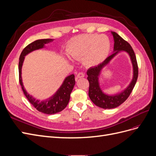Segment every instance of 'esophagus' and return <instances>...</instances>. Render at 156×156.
I'll list each match as a JSON object with an SVG mask.
<instances>
[{
  "mask_svg": "<svg viewBox=\"0 0 156 156\" xmlns=\"http://www.w3.org/2000/svg\"><path fill=\"white\" fill-rule=\"evenodd\" d=\"M84 77V73L83 72H79L77 73V78H83Z\"/></svg>",
  "mask_w": 156,
  "mask_h": 156,
  "instance_id": "obj_1",
  "label": "esophagus"
}]
</instances>
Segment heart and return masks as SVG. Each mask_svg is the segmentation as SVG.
Wrapping results in <instances>:
<instances>
[{
  "label": "heart",
  "mask_w": 156,
  "mask_h": 156,
  "mask_svg": "<svg viewBox=\"0 0 156 156\" xmlns=\"http://www.w3.org/2000/svg\"><path fill=\"white\" fill-rule=\"evenodd\" d=\"M110 50V42L105 35L80 34L71 39L67 46V53L76 60H83L88 66H95L101 63Z\"/></svg>",
  "instance_id": "b5f03b06"
}]
</instances>
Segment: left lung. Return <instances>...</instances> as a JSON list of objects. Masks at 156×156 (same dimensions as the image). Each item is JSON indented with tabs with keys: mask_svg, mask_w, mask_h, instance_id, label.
<instances>
[{
	"mask_svg": "<svg viewBox=\"0 0 156 156\" xmlns=\"http://www.w3.org/2000/svg\"><path fill=\"white\" fill-rule=\"evenodd\" d=\"M111 33L113 37H114L115 53L107 57L102 63L98 65L97 66L89 68L87 71V79L89 82L88 96L94 104L99 107L105 108V109L106 108H113L119 107L128 98L135 85L139 74L136 56L131 46L128 42L124 40L117 33L115 32H112ZM122 50L127 51L130 56L134 67L133 80L129 87L124 91L115 96H108L101 91L98 82V76L99 75L102 68L109 62V61L118 52Z\"/></svg>",
	"mask_w": 156,
	"mask_h": 156,
	"instance_id": "obj_1",
	"label": "left lung"
}]
</instances>
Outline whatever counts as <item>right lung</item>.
I'll list each match as a JSON object with an SVG mask.
<instances>
[{"label":"right lung","instance_id":"1","mask_svg":"<svg viewBox=\"0 0 156 156\" xmlns=\"http://www.w3.org/2000/svg\"><path fill=\"white\" fill-rule=\"evenodd\" d=\"M53 40V39L37 40L29 44L21 52L20 56V61H19V81H20L23 93L28 99V100L37 111L47 115L55 114V113L62 111L66 107L69 101L71 92H72L75 84V75L73 74L70 75L69 76L66 78L62 85L60 87L58 90L53 97H51L47 101L40 102L38 100H36L34 98L30 96L25 90L22 83L21 68L25 55L34 50L43 48L45 44H48Z\"/></svg>","mask_w":156,"mask_h":156}]
</instances>
